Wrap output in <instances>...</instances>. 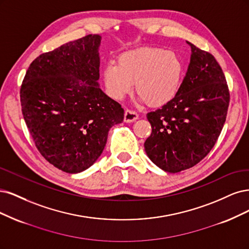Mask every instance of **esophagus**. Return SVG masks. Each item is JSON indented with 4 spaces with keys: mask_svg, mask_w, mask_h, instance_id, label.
Wrapping results in <instances>:
<instances>
[{
    "mask_svg": "<svg viewBox=\"0 0 249 249\" xmlns=\"http://www.w3.org/2000/svg\"><path fill=\"white\" fill-rule=\"evenodd\" d=\"M139 119V115L133 109H126L124 114V121L127 123H130Z\"/></svg>",
    "mask_w": 249,
    "mask_h": 249,
    "instance_id": "1",
    "label": "esophagus"
}]
</instances>
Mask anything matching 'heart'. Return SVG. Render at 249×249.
Here are the masks:
<instances>
[{
    "label": "heart",
    "instance_id": "b5f03b06",
    "mask_svg": "<svg viewBox=\"0 0 249 249\" xmlns=\"http://www.w3.org/2000/svg\"><path fill=\"white\" fill-rule=\"evenodd\" d=\"M183 66L176 53L157 47H142L119 55L118 65L109 63L103 70V82L114 99L130 93L135 83L142 101L160 107L177 94Z\"/></svg>",
    "mask_w": 249,
    "mask_h": 249
}]
</instances>
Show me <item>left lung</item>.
Wrapping results in <instances>:
<instances>
[{
    "label": "left lung",
    "mask_w": 249,
    "mask_h": 249,
    "mask_svg": "<svg viewBox=\"0 0 249 249\" xmlns=\"http://www.w3.org/2000/svg\"><path fill=\"white\" fill-rule=\"evenodd\" d=\"M191 59L175 97L147 114L152 132L143 146L149 158L168 173L197 164L218 140L227 119L230 91L213 55L187 42Z\"/></svg>",
    "instance_id": "obj_1"
}]
</instances>
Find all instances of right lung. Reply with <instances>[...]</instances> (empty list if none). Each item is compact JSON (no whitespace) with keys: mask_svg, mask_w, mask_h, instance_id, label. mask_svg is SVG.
Returning <instances> with one entry per match:
<instances>
[{"mask_svg":"<svg viewBox=\"0 0 249 249\" xmlns=\"http://www.w3.org/2000/svg\"><path fill=\"white\" fill-rule=\"evenodd\" d=\"M101 37L87 35L40 54L20 87L23 119L38 151L59 170L90 167L124 109L98 85Z\"/></svg>","mask_w":249,"mask_h":249,"instance_id":"obj_1","label":"right lung"}]
</instances>
